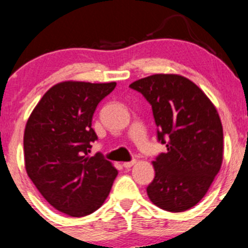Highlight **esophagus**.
I'll return each mask as SVG.
<instances>
[{"label": "esophagus", "mask_w": 248, "mask_h": 248, "mask_svg": "<svg viewBox=\"0 0 248 248\" xmlns=\"http://www.w3.org/2000/svg\"><path fill=\"white\" fill-rule=\"evenodd\" d=\"M134 164H136V161H134V159H133V161H129V162H124V164H122V166H124V168H126V169H128V168H131V167H132V166H134Z\"/></svg>", "instance_id": "1"}]
</instances>
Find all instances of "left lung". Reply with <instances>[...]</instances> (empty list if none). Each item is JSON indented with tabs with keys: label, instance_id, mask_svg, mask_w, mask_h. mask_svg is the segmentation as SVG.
Masks as SVG:
<instances>
[{
	"label": "left lung",
	"instance_id": "obj_1",
	"mask_svg": "<svg viewBox=\"0 0 248 248\" xmlns=\"http://www.w3.org/2000/svg\"><path fill=\"white\" fill-rule=\"evenodd\" d=\"M152 108L157 139L166 144L154 161L155 179L146 187L161 209L181 212L202 201L219 171L223 128L206 94L187 78L155 74L129 85Z\"/></svg>",
	"mask_w": 248,
	"mask_h": 248
}]
</instances>
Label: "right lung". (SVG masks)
Segmentation results:
<instances>
[{"instance_id": "add662e5", "label": "right lung", "mask_w": 248, "mask_h": 248, "mask_svg": "<svg viewBox=\"0 0 248 248\" xmlns=\"http://www.w3.org/2000/svg\"><path fill=\"white\" fill-rule=\"evenodd\" d=\"M115 86L60 82L42 97L26 124L27 175L51 206L69 216H87L101 207L117 175L101 152L89 156L98 139L92 116Z\"/></svg>"}]
</instances>
